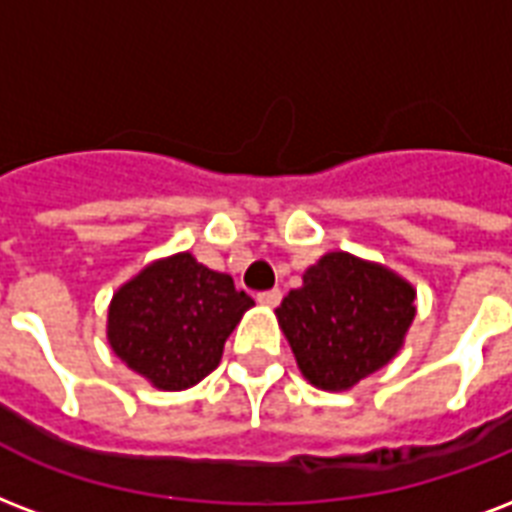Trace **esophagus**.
Here are the masks:
<instances>
[{"instance_id":"obj_1","label":"esophagus","mask_w":512,"mask_h":512,"mask_svg":"<svg viewBox=\"0 0 512 512\" xmlns=\"http://www.w3.org/2000/svg\"><path fill=\"white\" fill-rule=\"evenodd\" d=\"M257 303L260 306H268V308H276L282 303V290H268V292H260L257 295Z\"/></svg>"}]
</instances>
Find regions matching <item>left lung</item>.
Returning a JSON list of instances; mask_svg holds the SVG:
<instances>
[{
	"label": "left lung",
	"mask_w": 512,
	"mask_h": 512,
	"mask_svg": "<svg viewBox=\"0 0 512 512\" xmlns=\"http://www.w3.org/2000/svg\"><path fill=\"white\" fill-rule=\"evenodd\" d=\"M416 290L386 265L327 252L303 287L276 308L300 373L319 389L346 392L403 349Z\"/></svg>",
	"instance_id": "8db88e82"
}]
</instances>
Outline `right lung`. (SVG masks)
<instances>
[{"instance_id": "right-lung-1", "label": "right lung", "mask_w": 512, "mask_h": 512, "mask_svg": "<svg viewBox=\"0 0 512 512\" xmlns=\"http://www.w3.org/2000/svg\"><path fill=\"white\" fill-rule=\"evenodd\" d=\"M252 306L228 273L179 252L142 268L112 295L107 338L134 373L179 392L220 365L228 335Z\"/></svg>"}]
</instances>
